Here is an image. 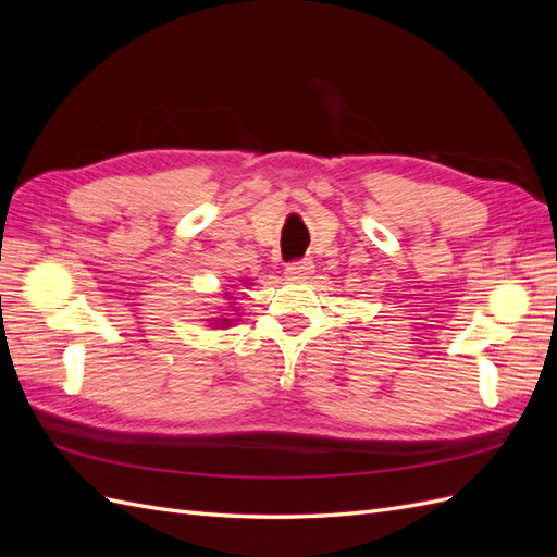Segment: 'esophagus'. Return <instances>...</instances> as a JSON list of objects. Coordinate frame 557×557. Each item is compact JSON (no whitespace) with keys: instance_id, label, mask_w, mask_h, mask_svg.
I'll return each mask as SVG.
<instances>
[{"instance_id":"esophagus-1","label":"esophagus","mask_w":557,"mask_h":557,"mask_svg":"<svg viewBox=\"0 0 557 557\" xmlns=\"http://www.w3.org/2000/svg\"><path fill=\"white\" fill-rule=\"evenodd\" d=\"M313 274V262L311 260H299L285 267V278L290 281H307Z\"/></svg>"}]
</instances>
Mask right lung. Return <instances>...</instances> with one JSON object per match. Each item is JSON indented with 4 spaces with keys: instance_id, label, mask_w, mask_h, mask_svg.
<instances>
[{
    "instance_id": "right-lung-1",
    "label": "right lung",
    "mask_w": 557,
    "mask_h": 557,
    "mask_svg": "<svg viewBox=\"0 0 557 557\" xmlns=\"http://www.w3.org/2000/svg\"><path fill=\"white\" fill-rule=\"evenodd\" d=\"M246 283V281H244ZM248 285V283H246ZM246 285H244V288H246ZM230 288H234V290H230V293H225V299H227V309H225V313H221V315H218V318H211V327H215V330H225V327H232V323H234V320H237V309H234V307H237V301H234V299H237V297H234V293H237V285H230Z\"/></svg>"
}]
</instances>
